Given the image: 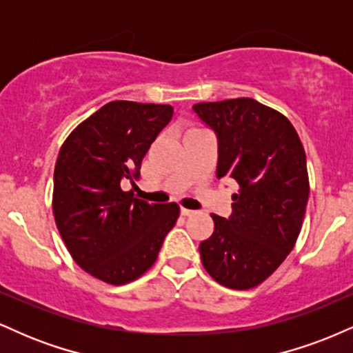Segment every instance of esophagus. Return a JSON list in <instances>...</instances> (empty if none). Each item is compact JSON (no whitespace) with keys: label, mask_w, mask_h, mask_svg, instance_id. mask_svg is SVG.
<instances>
[{"label":"esophagus","mask_w":353,"mask_h":353,"mask_svg":"<svg viewBox=\"0 0 353 353\" xmlns=\"http://www.w3.org/2000/svg\"><path fill=\"white\" fill-rule=\"evenodd\" d=\"M181 214H182V216H184V217H190V216H194V214H196V210H190V209H184V208H182V209H181Z\"/></svg>","instance_id":"esophagus-1"}]
</instances>
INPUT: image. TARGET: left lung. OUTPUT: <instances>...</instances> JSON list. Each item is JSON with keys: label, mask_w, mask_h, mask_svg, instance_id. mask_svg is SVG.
<instances>
[{"label": "left lung", "mask_w": 353, "mask_h": 353, "mask_svg": "<svg viewBox=\"0 0 353 353\" xmlns=\"http://www.w3.org/2000/svg\"><path fill=\"white\" fill-rule=\"evenodd\" d=\"M192 109L217 134V177L239 184L230 217L212 214V236L199 245L202 265L221 285L254 289L301 234L310 190L305 151L290 121L252 98Z\"/></svg>", "instance_id": "obj_1"}]
</instances>
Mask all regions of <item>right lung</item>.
I'll use <instances>...</instances> for the list:
<instances>
[{
    "label": "right lung",
    "instance_id": "add662e5",
    "mask_svg": "<svg viewBox=\"0 0 353 353\" xmlns=\"http://www.w3.org/2000/svg\"><path fill=\"white\" fill-rule=\"evenodd\" d=\"M169 104L111 101L83 121L61 145L52 214L81 269L124 285L156 262L179 205L149 204L121 189L139 179L141 163L171 121Z\"/></svg>",
    "mask_w": 353,
    "mask_h": 353
}]
</instances>
